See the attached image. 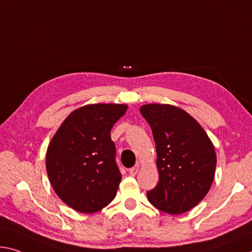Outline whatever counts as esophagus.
Listing matches in <instances>:
<instances>
[{
    "instance_id": "esophagus-1",
    "label": "esophagus",
    "mask_w": 252,
    "mask_h": 252,
    "mask_svg": "<svg viewBox=\"0 0 252 252\" xmlns=\"http://www.w3.org/2000/svg\"><path fill=\"white\" fill-rule=\"evenodd\" d=\"M138 171H139V167L134 166V167H132V168L129 169V174L131 175V176H135V175L138 174Z\"/></svg>"
}]
</instances>
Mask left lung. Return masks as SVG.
<instances>
[{
  "mask_svg": "<svg viewBox=\"0 0 252 252\" xmlns=\"http://www.w3.org/2000/svg\"><path fill=\"white\" fill-rule=\"evenodd\" d=\"M140 113L149 123L157 150L159 182L147 191L149 202L169 214L196 206L212 185L217 155L194 118L169 104H146Z\"/></svg>",
  "mask_w": 252,
  "mask_h": 252,
  "instance_id": "1",
  "label": "left lung"
}]
</instances>
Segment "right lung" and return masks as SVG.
<instances>
[{"label":"right lung","mask_w":252,"mask_h":252,"mask_svg":"<svg viewBox=\"0 0 252 252\" xmlns=\"http://www.w3.org/2000/svg\"><path fill=\"white\" fill-rule=\"evenodd\" d=\"M125 104H91L75 110L51 139L48 177L63 202L81 213H95L113 201L122 175L111 129Z\"/></svg>","instance_id":"add662e5"}]
</instances>
